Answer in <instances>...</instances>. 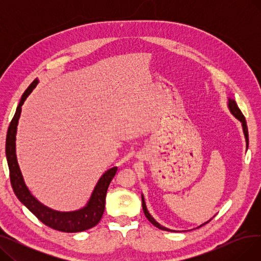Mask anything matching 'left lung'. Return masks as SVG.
Instances as JSON below:
<instances>
[{
    "instance_id": "1",
    "label": "left lung",
    "mask_w": 261,
    "mask_h": 261,
    "mask_svg": "<svg viewBox=\"0 0 261 261\" xmlns=\"http://www.w3.org/2000/svg\"><path fill=\"white\" fill-rule=\"evenodd\" d=\"M228 107H229V110H230V112L232 113V115H234L237 119H239L240 121H241V123H242V128H243V132H244V136H245V141H246V148H248V146H249V131H248V126H246V120H245V117H244V115L242 114V112L240 111V109L238 108V106H237V103H236V101L235 100H232V99H228ZM142 205H143V211H144V214H145V216H146V218L148 219V220L151 222L154 226H156L158 228H160V229H162V230H171V229H169V228H166V227H164V226H162L161 224H159L154 219L151 217V215H150L149 213H148V211H147V207H146V204H145V200H144V197H142ZM212 220V219H211ZM210 220V221H211ZM210 221H207V222H205L204 224H206V223H208ZM204 224H202V225H200V226H203ZM199 226V227H200Z\"/></svg>"
}]
</instances>
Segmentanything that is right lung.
Listing matches in <instances>:
<instances>
[{
	"label": "right lung",
	"mask_w": 261,
	"mask_h": 261,
	"mask_svg": "<svg viewBox=\"0 0 261 261\" xmlns=\"http://www.w3.org/2000/svg\"><path fill=\"white\" fill-rule=\"evenodd\" d=\"M37 84L38 80L35 79L22 95V98L17 108L16 114L12 117L7 131L5 151L9 167L11 187L17 198L39 219L41 222L47 225L48 227L64 232H77L87 230L95 225H97L100 221L105 212L107 190L117 171V167L109 169L107 172L102 174L93 191L87 206L76 212L60 213L49 210L31 195L30 190L27 189L23 181V176L18 165L16 155V133L18 120L22 110V105L27 98V96L32 93L34 88L37 86Z\"/></svg>",
	"instance_id": "add662e5"
}]
</instances>
